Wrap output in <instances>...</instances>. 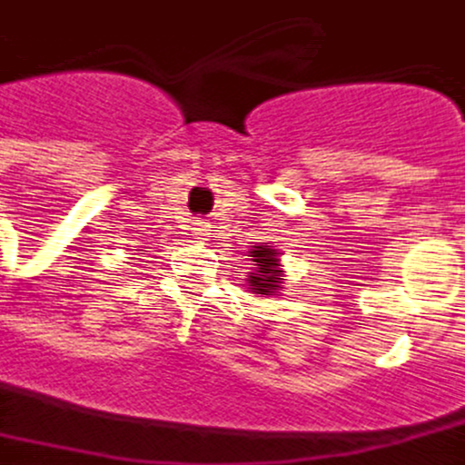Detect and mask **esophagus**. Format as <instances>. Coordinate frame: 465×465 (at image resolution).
Returning a JSON list of instances; mask_svg holds the SVG:
<instances>
[{"label":"esophagus","mask_w":465,"mask_h":465,"mask_svg":"<svg viewBox=\"0 0 465 465\" xmlns=\"http://www.w3.org/2000/svg\"><path fill=\"white\" fill-rule=\"evenodd\" d=\"M196 230H199V235H207V230H210V225H204V223H199V227H196Z\"/></svg>","instance_id":"esophagus-1"}]
</instances>
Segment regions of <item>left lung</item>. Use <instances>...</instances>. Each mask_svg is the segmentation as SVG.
I'll return each instance as SVG.
<instances>
[{
    "label": "left lung",
    "instance_id": "obj_1",
    "mask_svg": "<svg viewBox=\"0 0 465 465\" xmlns=\"http://www.w3.org/2000/svg\"><path fill=\"white\" fill-rule=\"evenodd\" d=\"M251 261H253V271L248 273V289L253 294H266L273 297L283 289V271H282V258L276 253L273 245H253L251 251Z\"/></svg>",
    "mask_w": 465,
    "mask_h": 465
}]
</instances>
